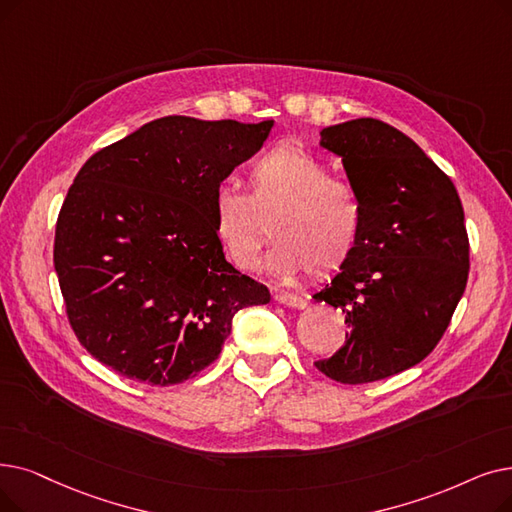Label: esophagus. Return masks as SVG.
I'll use <instances>...</instances> for the list:
<instances>
[{"instance_id":"obj_1","label":"esophagus","mask_w":512,"mask_h":512,"mask_svg":"<svg viewBox=\"0 0 512 512\" xmlns=\"http://www.w3.org/2000/svg\"><path fill=\"white\" fill-rule=\"evenodd\" d=\"M274 301L282 307H293V309H303L307 305L305 299H301L297 295H291V293H276Z\"/></svg>"}]
</instances>
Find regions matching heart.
<instances>
[{"instance_id": "heart-1", "label": "heart", "mask_w": 512, "mask_h": 512, "mask_svg": "<svg viewBox=\"0 0 512 512\" xmlns=\"http://www.w3.org/2000/svg\"><path fill=\"white\" fill-rule=\"evenodd\" d=\"M213 232L234 268L251 272L276 240L270 268L284 276L307 270L324 278L353 257L364 232V203L351 184L303 144L284 140L249 167V194L221 186L211 207Z\"/></svg>"}]
</instances>
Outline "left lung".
Wrapping results in <instances>:
<instances>
[{
  "mask_svg": "<svg viewBox=\"0 0 512 512\" xmlns=\"http://www.w3.org/2000/svg\"><path fill=\"white\" fill-rule=\"evenodd\" d=\"M320 136L362 198L364 232L341 274L314 295L339 307L349 328L316 368L362 385L412 368L441 341L469 278V234L452 180L406 133L364 117Z\"/></svg>",
  "mask_w": 512,
  "mask_h": 512,
  "instance_id": "1",
  "label": "left lung"
}]
</instances>
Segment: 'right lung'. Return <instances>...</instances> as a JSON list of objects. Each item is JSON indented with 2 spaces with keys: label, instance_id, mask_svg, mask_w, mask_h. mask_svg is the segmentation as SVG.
<instances>
[{
  "label": "right lung",
  "instance_id": "1",
  "mask_svg": "<svg viewBox=\"0 0 512 512\" xmlns=\"http://www.w3.org/2000/svg\"><path fill=\"white\" fill-rule=\"evenodd\" d=\"M274 121L163 117L79 169L56 221L66 318L98 362L154 387L217 360L236 311L270 291L226 261L211 207Z\"/></svg>",
  "mask_w": 512,
  "mask_h": 512
}]
</instances>
